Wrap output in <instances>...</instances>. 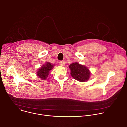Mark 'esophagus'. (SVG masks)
<instances>
[{"instance_id":"esophagus-1","label":"esophagus","mask_w":127,"mask_h":127,"mask_svg":"<svg viewBox=\"0 0 127 127\" xmlns=\"http://www.w3.org/2000/svg\"><path fill=\"white\" fill-rule=\"evenodd\" d=\"M59 64H60V65L61 66H64L65 65V62H64V61H60V62H59Z\"/></svg>"}]
</instances>
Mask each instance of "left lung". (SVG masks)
<instances>
[{
	"instance_id": "8db88e82",
	"label": "left lung",
	"mask_w": 127,
	"mask_h": 127,
	"mask_svg": "<svg viewBox=\"0 0 127 127\" xmlns=\"http://www.w3.org/2000/svg\"><path fill=\"white\" fill-rule=\"evenodd\" d=\"M69 67L71 70L70 74L72 77L79 82H86L90 78V71L85 65L75 62L71 64Z\"/></svg>"
}]
</instances>
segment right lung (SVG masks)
Listing matches in <instances>:
<instances>
[{"mask_svg": "<svg viewBox=\"0 0 127 127\" xmlns=\"http://www.w3.org/2000/svg\"><path fill=\"white\" fill-rule=\"evenodd\" d=\"M54 66V65H53L51 63L48 62H46L44 65H43L41 67L37 70L36 73L37 76L41 80H45L49 75V71L53 69Z\"/></svg>", "mask_w": 127, "mask_h": 127, "instance_id": "right-lung-1", "label": "right lung"}]
</instances>
